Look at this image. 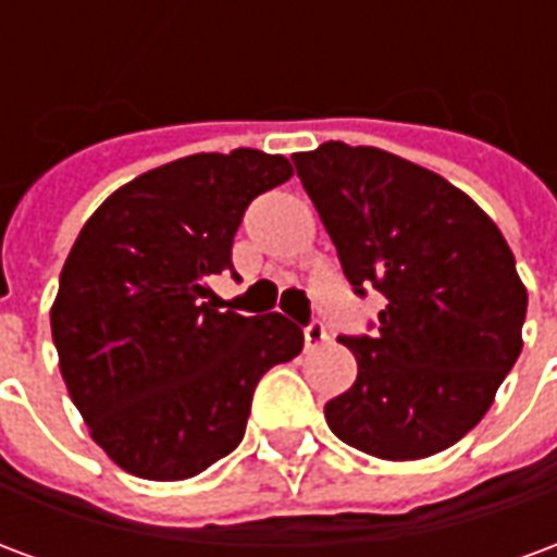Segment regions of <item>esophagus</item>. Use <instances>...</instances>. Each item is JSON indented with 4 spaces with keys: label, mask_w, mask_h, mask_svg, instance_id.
Returning a JSON list of instances; mask_svg holds the SVG:
<instances>
[{
    "label": "esophagus",
    "mask_w": 557,
    "mask_h": 557,
    "mask_svg": "<svg viewBox=\"0 0 557 557\" xmlns=\"http://www.w3.org/2000/svg\"><path fill=\"white\" fill-rule=\"evenodd\" d=\"M327 339V331L322 322H310V325L304 327V343H307V349H315V346H322Z\"/></svg>",
    "instance_id": "1"
}]
</instances>
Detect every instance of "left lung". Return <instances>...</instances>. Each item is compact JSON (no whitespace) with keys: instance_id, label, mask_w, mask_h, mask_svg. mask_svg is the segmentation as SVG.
<instances>
[{"instance_id":"1","label":"left lung","mask_w":557,"mask_h":557,"mask_svg":"<svg viewBox=\"0 0 557 557\" xmlns=\"http://www.w3.org/2000/svg\"><path fill=\"white\" fill-rule=\"evenodd\" d=\"M358 295L387 298L373 334L339 337L355 385L325 406L339 442L379 459H423L490 411L522 351L528 292L502 230L459 187L373 146L295 154Z\"/></svg>"}]
</instances>
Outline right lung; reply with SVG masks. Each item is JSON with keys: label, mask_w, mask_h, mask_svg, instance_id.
<instances>
[{"label": "right lung", "mask_w": 557, "mask_h": 557, "mask_svg": "<svg viewBox=\"0 0 557 557\" xmlns=\"http://www.w3.org/2000/svg\"><path fill=\"white\" fill-rule=\"evenodd\" d=\"M289 178L283 154H190L119 187L79 230L50 327L67 394L127 474L187 480L232 454L259 379L304 349L286 315L202 301L232 271L247 206Z\"/></svg>", "instance_id": "obj_1"}]
</instances>
